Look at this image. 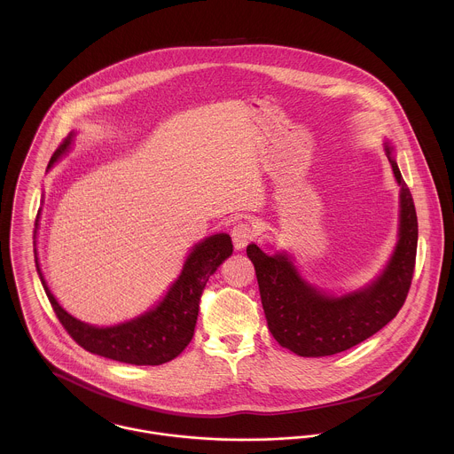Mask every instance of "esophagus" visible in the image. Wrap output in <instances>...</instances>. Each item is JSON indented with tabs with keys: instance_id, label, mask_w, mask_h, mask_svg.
I'll return each mask as SVG.
<instances>
[{
	"instance_id": "34e87169",
	"label": "esophagus",
	"mask_w": 454,
	"mask_h": 454,
	"mask_svg": "<svg viewBox=\"0 0 454 454\" xmlns=\"http://www.w3.org/2000/svg\"><path fill=\"white\" fill-rule=\"evenodd\" d=\"M255 236H257V231L252 222H239L232 227V241L236 250H243Z\"/></svg>"
}]
</instances>
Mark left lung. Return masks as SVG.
I'll list each match as a JSON object with an SVG mask.
<instances>
[{"mask_svg": "<svg viewBox=\"0 0 454 454\" xmlns=\"http://www.w3.org/2000/svg\"><path fill=\"white\" fill-rule=\"evenodd\" d=\"M383 146L400 189L398 227L388 262L369 283L349 292H326L306 279L286 250L267 255L255 243L247 248L267 326L279 346L299 356H330L356 346L389 324L405 302L418 248V218L395 148L389 139Z\"/></svg>", "mask_w": 454, "mask_h": 454, "instance_id": "1", "label": "left lung"}]
</instances>
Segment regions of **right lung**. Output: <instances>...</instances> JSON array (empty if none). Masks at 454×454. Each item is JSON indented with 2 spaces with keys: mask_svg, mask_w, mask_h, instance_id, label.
Returning <instances> with one entry per match:
<instances>
[{
  "mask_svg": "<svg viewBox=\"0 0 454 454\" xmlns=\"http://www.w3.org/2000/svg\"><path fill=\"white\" fill-rule=\"evenodd\" d=\"M74 136V130L67 134L63 145L54 152L49 169L67 155ZM40 213L42 209L36 216L33 241L36 270L59 322L83 349L129 365H160L176 358L189 346L194 337L202 288L209 276L232 255V239L229 234H211L195 243L185 257L178 278L150 309L121 324L98 326L69 315L51 292L36 250Z\"/></svg>",
  "mask_w": 454,
  "mask_h": 454,
  "instance_id": "obj_1",
  "label": "right lung"
}]
</instances>
